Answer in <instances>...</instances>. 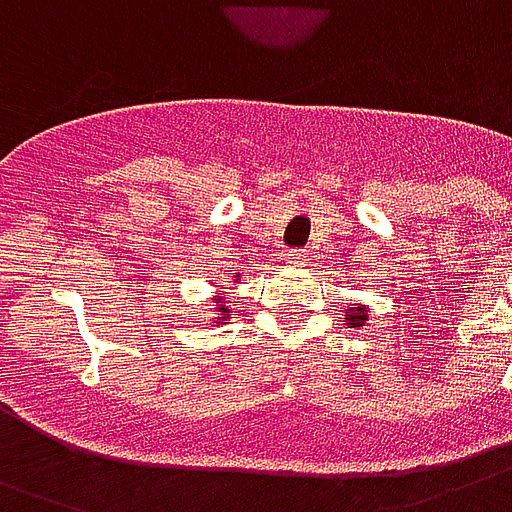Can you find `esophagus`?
<instances>
[{"label":"esophagus","instance_id":"esophagus-1","mask_svg":"<svg viewBox=\"0 0 512 512\" xmlns=\"http://www.w3.org/2000/svg\"><path fill=\"white\" fill-rule=\"evenodd\" d=\"M285 264H288V267H307V264H310V256L301 251V248H293V251L285 253Z\"/></svg>","mask_w":512,"mask_h":512}]
</instances>
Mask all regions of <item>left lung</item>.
<instances>
[{"label":"left lung","mask_w":512,"mask_h":512,"mask_svg":"<svg viewBox=\"0 0 512 512\" xmlns=\"http://www.w3.org/2000/svg\"><path fill=\"white\" fill-rule=\"evenodd\" d=\"M366 307H355V310H352V315L347 320H350V323H347V326L350 328H358V326H363V323H366Z\"/></svg>","instance_id":"obj_1"}]
</instances>
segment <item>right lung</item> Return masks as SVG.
I'll list each match as a JSON object with an SVG mask.
<instances>
[{
    "label": "right lung",
    "instance_id": "obj_1",
    "mask_svg": "<svg viewBox=\"0 0 512 512\" xmlns=\"http://www.w3.org/2000/svg\"><path fill=\"white\" fill-rule=\"evenodd\" d=\"M213 310H216V312H227V307H224L221 301H216V304H213Z\"/></svg>",
    "mask_w": 512,
    "mask_h": 512
}]
</instances>
